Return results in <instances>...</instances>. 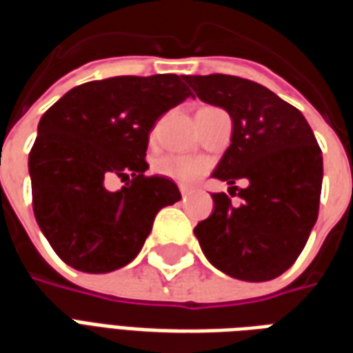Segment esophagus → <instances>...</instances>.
Returning a JSON list of instances; mask_svg holds the SVG:
<instances>
[{
	"instance_id": "1",
	"label": "esophagus",
	"mask_w": 353,
	"mask_h": 353,
	"mask_svg": "<svg viewBox=\"0 0 353 353\" xmlns=\"http://www.w3.org/2000/svg\"><path fill=\"white\" fill-rule=\"evenodd\" d=\"M179 192H181V196H183V199H187V194H189V189L181 187V189H179Z\"/></svg>"
}]
</instances>
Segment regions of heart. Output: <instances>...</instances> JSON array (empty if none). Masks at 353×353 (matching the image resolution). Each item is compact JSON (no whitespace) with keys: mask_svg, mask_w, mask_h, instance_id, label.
Instances as JSON below:
<instances>
[{"mask_svg":"<svg viewBox=\"0 0 353 353\" xmlns=\"http://www.w3.org/2000/svg\"><path fill=\"white\" fill-rule=\"evenodd\" d=\"M206 170V164L200 159L185 154H162L154 161V172L162 177H168L179 185H192Z\"/></svg>","mask_w":353,"mask_h":353,"instance_id":"obj_1","label":"heart"}]
</instances>
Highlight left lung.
Here are the masks:
<instances>
[{
  "mask_svg": "<svg viewBox=\"0 0 353 353\" xmlns=\"http://www.w3.org/2000/svg\"><path fill=\"white\" fill-rule=\"evenodd\" d=\"M187 83L234 124L214 177L250 181L238 208L225 192L212 194L214 212L194 227L200 248L236 280H274L295 263L318 219L323 159L314 132L299 109L259 83L223 73Z\"/></svg>",
  "mask_w": 353,
  "mask_h": 353,
  "instance_id": "obj_1",
  "label": "left lung"
}]
</instances>
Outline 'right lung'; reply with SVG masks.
Segmentation results:
<instances>
[{
    "mask_svg": "<svg viewBox=\"0 0 353 353\" xmlns=\"http://www.w3.org/2000/svg\"><path fill=\"white\" fill-rule=\"evenodd\" d=\"M192 96L187 75H123L72 88L45 111L30 151L35 221L65 265L103 274L128 265L154 215L181 199L177 185L145 176L149 132ZM127 183L105 189L109 176Z\"/></svg>",
    "mask_w": 353,
    "mask_h": 353,
    "instance_id": "1",
    "label": "right lung"
}]
</instances>
